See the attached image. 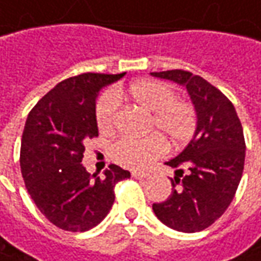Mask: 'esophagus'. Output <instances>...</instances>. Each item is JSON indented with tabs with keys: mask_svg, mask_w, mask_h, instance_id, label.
<instances>
[{
	"mask_svg": "<svg viewBox=\"0 0 261 261\" xmlns=\"http://www.w3.org/2000/svg\"><path fill=\"white\" fill-rule=\"evenodd\" d=\"M131 176L136 177V179H144V177H148V176H150V172H139V170H134V172H131Z\"/></svg>",
	"mask_w": 261,
	"mask_h": 261,
	"instance_id": "obj_1",
	"label": "esophagus"
}]
</instances>
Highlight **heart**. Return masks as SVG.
I'll list each match as a JSON object with an SVG mask.
<instances>
[{"label":"heart","mask_w":261,"mask_h":261,"mask_svg":"<svg viewBox=\"0 0 261 261\" xmlns=\"http://www.w3.org/2000/svg\"><path fill=\"white\" fill-rule=\"evenodd\" d=\"M120 95L118 89L105 91L96 101L95 121L102 134L111 133L115 127ZM128 96L140 108L150 113L146 130L156 134L114 141L108 147V156L114 163L128 169H143L165 153L166 146L162 137L173 146H182L193 137L198 127L196 111L192 103L177 98L169 84L156 79L139 81L130 85Z\"/></svg>","instance_id":"b5f03b06"}]
</instances>
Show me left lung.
Returning a JSON list of instances; mask_svg holds the SVG:
<instances>
[{
  "label": "left lung",
  "mask_w": 261,
  "mask_h": 261,
  "mask_svg": "<svg viewBox=\"0 0 261 261\" xmlns=\"http://www.w3.org/2000/svg\"><path fill=\"white\" fill-rule=\"evenodd\" d=\"M151 75L186 86L198 115L188 147L166 162L176 169L172 193L153 203V211L169 228L202 231L227 211L237 192L246 159L243 127L232 102L203 77L180 69Z\"/></svg>",
  "instance_id": "1"
}]
</instances>
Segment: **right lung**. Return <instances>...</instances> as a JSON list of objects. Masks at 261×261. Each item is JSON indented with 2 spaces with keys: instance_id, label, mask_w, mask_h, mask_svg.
Instances as JSON below:
<instances>
[{
  "instance_id": "add662e5",
  "label": "right lung",
  "mask_w": 261,
  "mask_h": 261,
  "mask_svg": "<svg viewBox=\"0 0 261 261\" xmlns=\"http://www.w3.org/2000/svg\"><path fill=\"white\" fill-rule=\"evenodd\" d=\"M124 76L82 73L62 81L33 107L24 125L20 167L36 206L59 228L84 232L107 217L115 185L130 177L117 165L103 177L82 166L88 139L98 137L95 103L103 86Z\"/></svg>"
}]
</instances>
